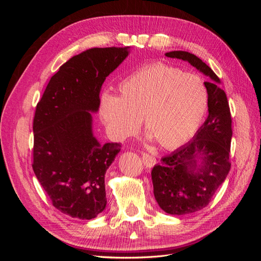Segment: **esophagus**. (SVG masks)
Wrapping results in <instances>:
<instances>
[{
    "label": "esophagus",
    "instance_id": "esophagus-1",
    "mask_svg": "<svg viewBox=\"0 0 261 261\" xmlns=\"http://www.w3.org/2000/svg\"><path fill=\"white\" fill-rule=\"evenodd\" d=\"M141 159H143L144 164L146 165L147 168H152L153 165L156 163L155 158L153 155H151V154H149V153L143 152V154H141Z\"/></svg>",
    "mask_w": 261,
    "mask_h": 261
}]
</instances>
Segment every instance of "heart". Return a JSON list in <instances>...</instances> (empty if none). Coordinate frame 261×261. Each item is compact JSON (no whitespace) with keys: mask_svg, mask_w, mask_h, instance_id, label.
Here are the masks:
<instances>
[{"mask_svg":"<svg viewBox=\"0 0 261 261\" xmlns=\"http://www.w3.org/2000/svg\"><path fill=\"white\" fill-rule=\"evenodd\" d=\"M117 89L118 97L106 94L100 106L101 120L117 141L132 136L144 118L149 139L177 148L195 135L208 108L202 78L163 63L125 77Z\"/></svg>","mask_w":261,"mask_h":261,"instance_id":"obj_1","label":"heart"}]
</instances>
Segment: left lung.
<instances>
[{"instance_id":"left-lung-1","label":"left lung","mask_w":261,"mask_h":261,"mask_svg":"<svg viewBox=\"0 0 261 261\" xmlns=\"http://www.w3.org/2000/svg\"><path fill=\"white\" fill-rule=\"evenodd\" d=\"M165 57L188 62L210 78L204 82L207 120L191 141L162 158L151 171L158 204L169 215L183 216L206 207L230 172L232 118L219 77L206 63L186 51H171Z\"/></svg>"}]
</instances>
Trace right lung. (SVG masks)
<instances>
[{
    "label": "right lung",
    "mask_w": 261,
    "mask_h": 261,
    "mask_svg": "<svg viewBox=\"0 0 261 261\" xmlns=\"http://www.w3.org/2000/svg\"><path fill=\"white\" fill-rule=\"evenodd\" d=\"M125 48H92L63 64L46 86L34 118L33 169L53 206L91 220L106 209L105 176L120 144L101 145L92 130L106 78L128 57Z\"/></svg>",
    "instance_id": "obj_1"
}]
</instances>
